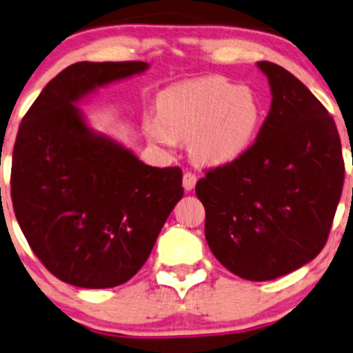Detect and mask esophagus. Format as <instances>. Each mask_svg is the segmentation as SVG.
I'll use <instances>...</instances> for the list:
<instances>
[{
    "label": "esophagus",
    "instance_id": "34e87169",
    "mask_svg": "<svg viewBox=\"0 0 353 353\" xmlns=\"http://www.w3.org/2000/svg\"><path fill=\"white\" fill-rule=\"evenodd\" d=\"M196 181H198V177H196L194 172H191V170H186L183 176V186L186 191H191V189H194L196 186Z\"/></svg>",
    "mask_w": 353,
    "mask_h": 353
}]
</instances>
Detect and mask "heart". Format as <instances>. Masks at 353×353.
I'll return each instance as SVG.
<instances>
[{
    "label": "heart",
    "instance_id": "obj_1",
    "mask_svg": "<svg viewBox=\"0 0 353 353\" xmlns=\"http://www.w3.org/2000/svg\"><path fill=\"white\" fill-rule=\"evenodd\" d=\"M159 117L145 123L154 143L172 148L191 140L194 159L206 165L235 161L250 148L264 123V106L250 88L223 76H206L165 89Z\"/></svg>",
    "mask_w": 353,
    "mask_h": 353
}]
</instances>
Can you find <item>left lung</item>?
Instances as JSON below:
<instances>
[{"mask_svg": "<svg viewBox=\"0 0 353 353\" xmlns=\"http://www.w3.org/2000/svg\"><path fill=\"white\" fill-rule=\"evenodd\" d=\"M272 105L250 148L196 184L214 257L247 281H272L323 250L345 164L332 114L298 77L257 62Z\"/></svg>", "mask_w": 353, "mask_h": 353, "instance_id": "obj_1", "label": "left lung"}]
</instances>
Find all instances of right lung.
<instances>
[{
    "mask_svg": "<svg viewBox=\"0 0 353 353\" xmlns=\"http://www.w3.org/2000/svg\"><path fill=\"white\" fill-rule=\"evenodd\" d=\"M147 62H76L42 89L18 128L11 201L50 274L77 288L132 279L183 198L179 167H152L84 123L74 103Z\"/></svg>",
    "mask_w": 353,
    "mask_h": 353,
    "instance_id": "add662e5",
    "label": "right lung"
}]
</instances>
